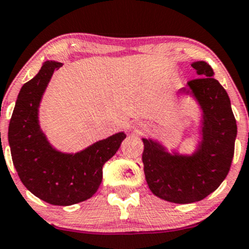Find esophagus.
I'll use <instances>...</instances> for the list:
<instances>
[{"instance_id":"obj_1","label":"esophagus","mask_w":249,"mask_h":249,"mask_svg":"<svg viewBox=\"0 0 249 249\" xmlns=\"http://www.w3.org/2000/svg\"><path fill=\"white\" fill-rule=\"evenodd\" d=\"M148 125L146 124V123H137V124L133 125V128H136L137 131H139V132H142V131L146 130L147 128Z\"/></svg>"}]
</instances>
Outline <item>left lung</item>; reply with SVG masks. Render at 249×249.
Segmentation results:
<instances>
[{
  "label": "left lung",
  "instance_id": "obj_1",
  "mask_svg": "<svg viewBox=\"0 0 249 249\" xmlns=\"http://www.w3.org/2000/svg\"><path fill=\"white\" fill-rule=\"evenodd\" d=\"M200 79L188 83L178 96L194 98L200 110L199 140L193 153L169 149L153 138H142L146 182L159 198L176 204L198 202L217 189L229 174L236 138V122L229 95L213 79L211 66L195 61Z\"/></svg>",
  "mask_w": 249,
  "mask_h": 249
}]
</instances>
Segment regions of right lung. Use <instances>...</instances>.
<instances>
[{
	"instance_id": "obj_1",
	"label": "right lung",
	"mask_w": 249,
	"mask_h": 249,
	"mask_svg": "<svg viewBox=\"0 0 249 249\" xmlns=\"http://www.w3.org/2000/svg\"><path fill=\"white\" fill-rule=\"evenodd\" d=\"M61 62L47 60L17 96L9 124L8 139L15 168L26 189L52 205L68 206L90 198L103 178L125 132L98 140L76 153L56 149L39 124V107L51 77Z\"/></svg>"
}]
</instances>
